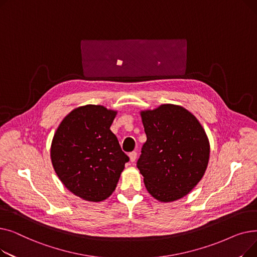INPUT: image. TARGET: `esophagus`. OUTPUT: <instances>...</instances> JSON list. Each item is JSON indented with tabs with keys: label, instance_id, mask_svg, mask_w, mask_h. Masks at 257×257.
<instances>
[{
	"label": "esophagus",
	"instance_id": "1",
	"mask_svg": "<svg viewBox=\"0 0 257 257\" xmlns=\"http://www.w3.org/2000/svg\"><path fill=\"white\" fill-rule=\"evenodd\" d=\"M137 156H138V153H137L136 151H133V152L129 153V158H130V161H131V163H134V161H136Z\"/></svg>",
	"mask_w": 257,
	"mask_h": 257
}]
</instances>
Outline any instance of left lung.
<instances>
[{"label": "left lung", "mask_w": 257, "mask_h": 257, "mask_svg": "<svg viewBox=\"0 0 257 257\" xmlns=\"http://www.w3.org/2000/svg\"><path fill=\"white\" fill-rule=\"evenodd\" d=\"M141 115L147 141L137 167L147 191L160 202L181 199L206 171V133L196 116L178 105L164 104Z\"/></svg>", "instance_id": "1"}]
</instances>
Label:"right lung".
Here are the masks:
<instances>
[{
  "label": "right lung",
  "instance_id": "add662e5",
  "mask_svg": "<svg viewBox=\"0 0 257 257\" xmlns=\"http://www.w3.org/2000/svg\"><path fill=\"white\" fill-rule=\"evenodd\" d=\"M116 111L101 105H85L67 114L51 146L54 170L74 195L100 202L115 190L129 161L110 126Z\"/></svg>",
  "mask_w": 257,
  "mask_h": 257
}]
</instances>
